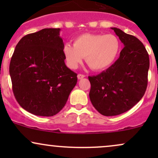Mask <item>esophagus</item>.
<instances>
[{"instance_id": "1", "label": "esophagus", "mask_w": 158, "mask_h": 158, "mask_svg": "<svg viewBox=\"0 0 158 158\" xmlns=\"http://www.w3.org/2000/svg\"><path fill=\"white\" fill-rule=\"evenodd\" d=\"M84 77H85V76L83 75V74H78V76H77L78 79H83Z\"/></svg>"}]
</instances>
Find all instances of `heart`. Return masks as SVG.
Returning <instances> with one entry per match:
<instances>
[{"label":"heart","mask_w":158,"mask_h":158,"mask_svg":"<svg viewBox=\"0 0 158 158\" xmlns=\"http://www.w3.org/2000/svg\"><path fill=\"white\" fill-rule=\"evenodd\" d=\"M120 46L119 39L113 34L85 33L76 38L73 45L65 44L63 53L69 68H77L85 57L91 70L102 71L114 64Z\"/></svg>","instance_id":"1"}]
</instances>
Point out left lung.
I'll return each instance as SVG.
<instances>
[{"instance_id": "1", "label": "left lung", "mask_w": 158, "mask_h": 158, "mask_svg": "<svg viewBox=\"0 0 158 158\" xmlns=\"http://www.w3.org/2000/svg\"><path fill=\"white\" fill-rule=\"evenodd\" d=\"M111 29L124 44L119 59L101 73L88 77L90 102L107 117L124 113L142 99L149 69V57L143 43L120 29Z\"/></svg>"}]
</instances>
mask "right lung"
Masks as SVG:
<instances>
[{"label": "right lung", "mask_w": 158, "mask_h": 158, "mask_svg": "<svg viewBox=\"0 0 158 158\" xmlns=\"http://www.w3.org/2000/svg\"><path fill=\"white\" fill-rule=\"evenodd\" d=\"M59 28H46L23 36L10 64L12 90L23 109L51 117L64 108L77 82V74L65 65Z\"/></svg>", "instance_id": "1"}]
</instances>
